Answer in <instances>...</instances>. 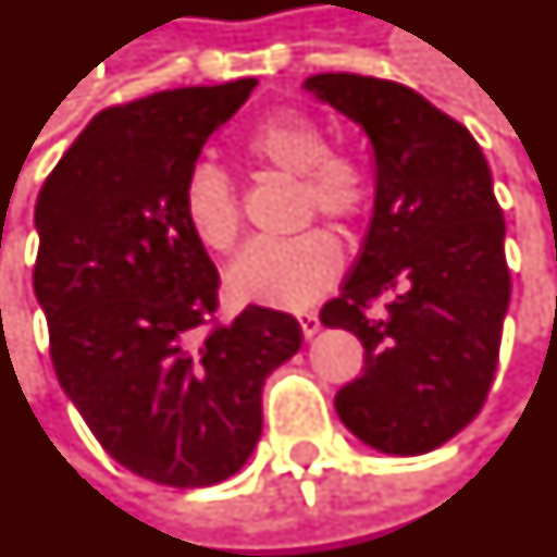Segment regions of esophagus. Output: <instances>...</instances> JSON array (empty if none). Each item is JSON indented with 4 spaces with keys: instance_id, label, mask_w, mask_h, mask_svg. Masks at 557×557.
I'll return each mask as SVG.
<instances>
[{
    "instance_id": "34e87169",
    "label": "esophagus",
    "mask_w": 557,
    "mask_h": 557,
    "mask_svg": "<svg viewBox=\"0 0 557 557\" xmlns=\"http://www.w3.org/2000/svg\"><path fill=\"white\" fill-rule=\"evenodd\" d=\"M298 322H301V334H305L307 341H310V337H313V334L322 329V322H319L317 313H301V317H298Z\"/></svg>"
}]
</instances>
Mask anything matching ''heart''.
I'll return each instance as SVG.
<instances>
[{
  "mask_svg": "<svg viewBox=\"0 0 557 557\" xmlns=\"http://www.w3.org/2000/svg\"><path fill=\"white\" fill-rule=\"evenodd\" d=\"M244 157L262 169L301 177V213L332 223H356L371 201V171L352 153L329 150L317 120L283 111L265 116L244 135ZM181 208L189 232L208 250L225 252L240 235L238 193L223 171L196 165L186 174ZM337 240L313 228L289 240H256L228 268V292L244 305L305 310L317 305L341 277Z\"/></svg>",
  "mask_w": 557,
  "mask_h": 557,
  "instance_id": "obj_1",
  "label": "heart"
}]
</instances>
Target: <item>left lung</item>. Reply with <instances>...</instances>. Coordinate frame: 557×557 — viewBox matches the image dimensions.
Listing matches in <instances>:
<instances>
[{"label": "left lung", "instance_id": "left-lung-1", "mask_svg": "<svg viewBox=\"0 0 557 557\" xmlns=\"http://www.w3.org/2000/svg\"><path fill=\"white\" fill-rule=\"evenodd\" d=\"M305 89L359 123L376 159L359 259L319 313L364 346L334 407L380 453H431L473 422L495 380L509 268L492 171L458 120L404 84L341 72ZM380 294L393 301L373 318Z\"/></svg>", "mask_w": 557, "mask_h": 557}]
</instances>
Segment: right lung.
Returning <instances> with one entry per match:
<instances>
[{
  "label": "right lung",
  "instance_id": "right-lung-1",
  "mask_svg": "<svg viewBox=\"0 0 557 557\" xmlns=\"http://www.w3.org/2000/svg\"><path fill=\"white\" fill-rule=\"evenodd\" d=\"M256 81L162 89L104 108L35 201V298L62 392L116 465L171 488L238 473L262 434L268 373L298 319L250 305L216 322L220 274L181 193Z\"/></svg>",
  "mask_w": 557,
  "mask_h": 557
}]
</instances>
